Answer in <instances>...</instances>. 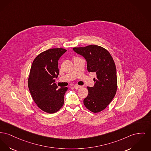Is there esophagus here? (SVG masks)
<instances>
[{"label":"esophagus","instance_id":"obj_1","mask_svg":"<svg viewBox=\"0 0 151 151\" xmlns=\"http://www.w3.org/2000/svg\"><path fill=\"white\" fill-rule=\"evenodd\" d=\"M81 87V86H78V85H75V86H74V88L75 89L80 88Z\"/></svg>","mask_w":151,"mask_h":151}]
</instances>
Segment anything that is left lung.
<instances>
[{
    "instance_id": "left-lung-1",
    "label": "left lung",
    "mask_w": 151,
    "mask_h": 151,
    "mask_svg": "<svg viewBox=\"0 0 151 151\" xmlns=\"http://www.w3.org/2000/svg\"><path fill=\"white\" fill-rule=\"evenodd\" d=\"M73 50L83 56L87 63L89 72H95L96 78L93 87H87L88 95L84 104L92 112L104 110L115 96L117 75L115 64L109 52L96 45L75 47Z\"/></svg>"
}]
</instances>
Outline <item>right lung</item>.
Here are the masks:
<instances>
[{
  "label": "right lung",
  "instance_id": "1",
  "mask_svg": "<svg viewBox=\"0 0 151 151\" xmlns=\"http://www.w3.org/2000/svg\"><path fill=\"white\" fill-rule=\"evenodd\" d=\"M67 51L63 48L49 49L38 55L32 64L28 80V88L36 105L49 114L58 111L64 104L67 87L55 83L59 75L58 61Z\"/></svg>",
  "mask_w": 151,
  "mask_h": 151
}]
</instances>
